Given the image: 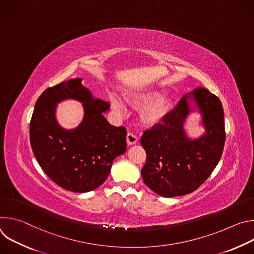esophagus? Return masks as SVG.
<instances>
[{"instance_id":"obj_1","label":"esophagus","mask_w":254,"mask_h":254,"mask_svg":"<svg viewBox=\"0 0 254 254\" xmlns=\"http://www.w3.org/2000/svg\"><path fill=\"white\" fill-rule=\"evenodd\" d=\"M136 141H137V136L135 134H133L131 132H128L127 134V142L128 146H131V144L136 143Z\"/></svg>"}]
</instances>
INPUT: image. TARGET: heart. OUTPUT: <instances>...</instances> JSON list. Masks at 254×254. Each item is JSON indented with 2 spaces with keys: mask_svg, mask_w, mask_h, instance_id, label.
<instances>
[{
  "mask_svg": "<svg viewBox=\"0 0 254 254\" xmlns=\"http://www.w3.org/2000/svg\"><path fill=\"white\" fill-rule=\"evenodd\" d=\"M159 94L160 92L157 90L143 89L131 93L127 98L129 104L134 108H141L144 106L141 113V120L146 125L153 126L163 122L172 110L173 98L170 95H161L154 100L153 98ZM112 104L119 113L126 111L125 104L118 98H113Z\"/></svg>",
  "mask_w": 254,
  "mask_h": 254,
  "instance_id": "heart-1",
  "label": "heart"
}]
</instances>
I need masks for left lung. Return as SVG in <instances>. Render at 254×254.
Masks as SVG:
<instances>
[{"label":"left lung","instance_id":"8db88e82","mask_svg":"<svg viewBox=\"0 0 254 254\" xmlns=\"http://www.w3.org/2000/svg\"><path fill=\"white\" fill-rule=\"evenodd\" d=\"M203 117L206 133L189 139L183 123L189 114L186 97L158 125L143 132L140 143L147 161L141 169L144 184L163 197H176L197 190L219 163L225 143L224 113L220 99L207 88L193 92Z\"/></svg>","mask_w":254,"mask_h":254}]
</instances>
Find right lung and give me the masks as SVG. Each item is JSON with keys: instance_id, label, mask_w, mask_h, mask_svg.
<instances>
[{"instance_id": "right-lung-1", "label": "right lung", "mask_w": 254, "mask_h": 254, "mask_svg": "<svg viewBox=\"0 0 254 254\" xmlns=\"http://www.w3.org/2000/svg\"><path fill=\"white\" fill-rule=\"evenodd\" d=\"M65 98L84 102L85 119L75 130H63L55 119L56 103ZM108 108V102L92 98L81 78L49 87L36 101L31 147L43 172L61 188L77 193L96 189L110 175L114 160L126 152V127L105 120L102 113Z\"/></svg>"}]
</instances>
